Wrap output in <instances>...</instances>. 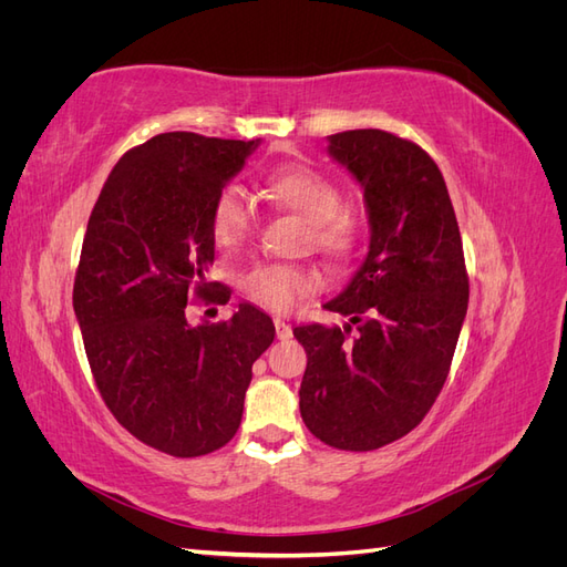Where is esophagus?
I'll list each match as a JSON object with an SVG mask.
<instances>
[{
    "mask_svg": "<svg viewBox=\"0 0 567 567\" xmlns=\"http://www.w3.org/2000/svg\"><path fill=\"white\" fill-rule=\"evenodd\" d=\"M274 329H277V338L279 340L293 338V329H290V323H286L284 319H274Z\"/></svg>",
    "mask_w": 567,
    "mask_h": 567,
    "instance_id": "34e87169",
    "label": "esophagus"
}]
</instances>
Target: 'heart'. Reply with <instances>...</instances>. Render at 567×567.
Segmentation results:
<instances>
[{
    "label": "heart",
    "instance_id": "b5f03b06",
    "mask_svg": "<svg viewBox=\"0 0 567 567\" xmlns=\"http://www.w3.org/2000/svg\"><path fill=\"white\" fill-rule=\"evenodd\" d=\"M265 194L279 208L307 221L305 246L323 252L331 260H350L362 241V217L342 205V188L323 173L307 165L271 169L265 179ZM255 227V213L248 196L236 186L219 192L210 210L213 244L221 252H236L248 244ZM246 296L271 312H290L321 288V274L307 265L262 262L241 279Z\"/></svg>",
    "mask_w": 567,
    "mask_h": 567
}]
</instances>
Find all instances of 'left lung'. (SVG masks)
<instances>
[{
  "instance_id": "8db88e82",
  "label": "left lung",
  "mask_w": 567,
  "mask_h": 567,
  "mask_svg": "<svg viewBox=\"0 0 567 567\" xmlns=\"http://www.w3.org/2000/svg\"><path fill=\"white\" fill-rule=\"evenodd\" d=\"M329 153L364 188L371 241L348 288L323 305L350 323L293 329L307 352L300 414L329 447L371 452L435 404L466 319L468 274L447 184L419 144L350 130L329 136Z\"/></svg>"
}]
</instances>
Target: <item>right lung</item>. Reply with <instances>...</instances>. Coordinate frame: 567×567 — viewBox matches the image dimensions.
<instances>
[{"label": "right lung", "instance_id": "1", "mask_svg": "<svg viewBox=\"0 0 567 567\" xmlns=\"http://www.w3.org/2000/svg\"><path fill=\"white\" fill-rule=\"evenodd\" d=\"M260 140L165 132L130 148L87 221L73 310L96 388L117 423L169 456L210 454L236 435L271 319L241 302L192 326L186 305H227L208 281L210 210Z\"/></svg>", "mask_w": 567, "mask_h": 567}]
</instances>
